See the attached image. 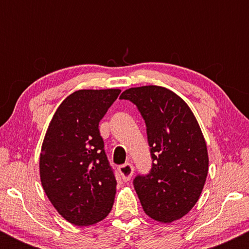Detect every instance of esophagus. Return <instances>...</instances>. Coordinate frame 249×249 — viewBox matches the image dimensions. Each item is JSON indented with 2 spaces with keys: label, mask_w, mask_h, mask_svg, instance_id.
<instances>
[{
  "label": "esophagus",
  "mask_w": 249,
  "mask_h": 249,
  "mask_svg": "<svg viewBox=\"0 0 249 249\" xmlns=\"http://www.w3.org/2000/svg\"><path fill=\"white\" fill-rule=\"evenodd\" d=\"M118 171L119 173H121L122 179L124 180V181H128V180L132 178L133 176V165L130 164V162H127V164H124L122 165V166H119Z\"/></svg>",
  "instance_id": "34e87169"
}]
</instances>
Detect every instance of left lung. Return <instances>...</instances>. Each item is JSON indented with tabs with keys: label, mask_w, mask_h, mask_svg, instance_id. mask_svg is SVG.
Listing matches in <instances>:
<instances>
[{
	"label": "left lung",
	"mask_w": 249,
	"mask_h": 249,
	"mask_svg": "<svg viewBox=\"0 0 249 249\" xmlns=\"http://www.w3.org/2000/svg\"><path fill=\"white\" fill-rule=\"evenodd\" d=\"M137 105L146 123L153 164L133 180L144 212L162 224L186 215L196 204L208 173L206 141L187 103L157 85L130 88L121 95Z\"/></svg>",
	"instance_id": "obj_1"
}]
</instances>
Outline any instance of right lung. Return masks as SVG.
<instances>
[{
	"mask_svg": "<svg viewBox=\"0 0 249 249\" xmlns=\"http://www.w3.org/2000/svg\"><path fill=\"white\" fill-rule=\"evenodd\" d=\"M119 93V89L75 91L57 107L43 139V190L72 225H95L112 210L117 180L98 124Z\"/></svg>",
	"mask_w": 249,
	"mask_h": 249,
	"instance_id": "add662e5",
	"label": "right lung"
}]
</instances>
